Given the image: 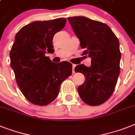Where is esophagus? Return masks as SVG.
Returning a JSON list of instances; mask_svg holds the SVG:
<instances>
[{"instance_id":"34e87169","label":"esophagus","mask_w":135,"mask_h":135,"mask_svg":"<svg viewBox=\"0 0 135 135\" xmlns=\"http://www.w3.org/2000/svg\"><path fill=\"white\" fill-rule=\"evenodd\" d=\"M76 65H74V64H73L72 65V73H74L75 72V71H74V68H75Z\"/></svg>"}]
</instances>
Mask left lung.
Wrapping results in <instances>:
<instances>
[{
	"label": "left lung",
	"instance_id": "obj_1",
	"mask_svg": "<svg viewBox=\"0 0 135 135\" xmlns=\"http://www.w3.org/2000/svg\"><path fill=\"white\" fill-rule=\"evenodd\" d=\"M68 20L84 49L83 55L92 59L90 67L81 64L74 68L85 76V82L78 87L79 94L88 105H101L111 97L119 75V40L105 23L85 16Z\"/></svg>",
	"mask_w": 135,
	"mask_h": 135
}]
</instances>
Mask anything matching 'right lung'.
Segmentation results:
<instances>
[{"instance_id": "obj_1", "label": "right lung", "mask_w": 135, "mask_h": 135, "mask_svg": "<svg viewBox=\"0 0 135 135\" xmlns=\"http://www.w3.org/2000/svg\"><path fill=\"white\" fill-rule=\"evenodd\" d=\"M63 18L35 21L23 27L15 36L10 51V65L18 86L30 103L46 105L55 99L60 86L72 72L68 61L52 63L45 56L54 51V34L65 27Z\"/></svg>"}]
</instances>
